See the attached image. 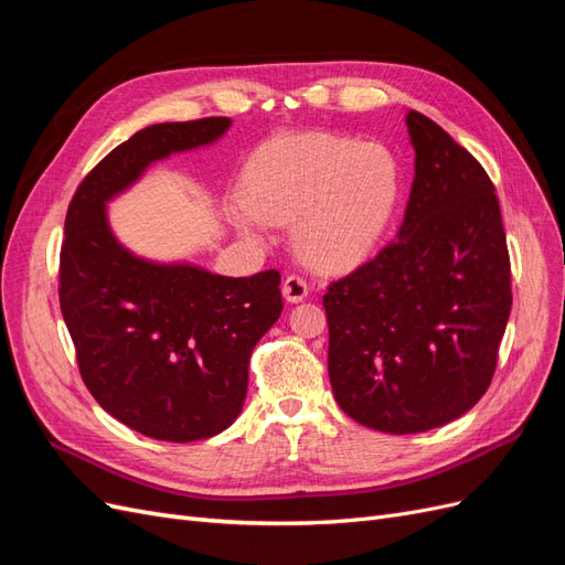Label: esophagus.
<instances>
[{
    "instance_id": "obj_1",
    "label": "esophagus",
    "mask_w": 565,
    "mask_h": 565,
    "mask_svg": "<svg viewBox=\"0 0 565 565\" xmlns=\"http://www.w3.org/2000/svg\"><path fill=\"white\" fill-rule=\"evenodd\" d=\"M282 295L287 301L299 303L309 297V282H306V278H301L299 273H289L282 282Z\"/></svg>"
}]
</instances>
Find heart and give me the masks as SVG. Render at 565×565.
<instances>
[{"mask_svg": "<svg viewBox=\"0 0 565 565\" xmlns=\"http://www.w3.org/2000/svg\"><path fill=\"white\" fill-rule=\"evenodd\" d=\"M403 188L388 146L344 134L311 131L266 143L249 160L245 195L231 216L247 233L262 218L292 224L306 262L341 268L361 262L382 241Z\"/></svg>", "mask_w": 565, "mask_h": 565, "instance_id": "b5f03b06", "label": "heart"}]
</instances>
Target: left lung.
Wrapping results in <instances>:
<instances>
[{"mask_svg": "<svg viewBox=\"0 0 565 565\" xmlns=\"http://www.w3.org/2000/svg\"><path fill=\"white\" fill-rule=\"evenodd\" d=\"M405 125L415 181L396 241L322 297L334 398L384 434L436 429L481 401L511 311L490 177L434 119L409 110Z\"/></svg>", "mask_w": 565, "mask_h": 565, "instance_id": "left-lung-1", "label": "left lung"}]
</instances>
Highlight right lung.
<instances>
[{
  "instance_id": "right-lung-1",
  "label": "right lung",
  "mask_w": 565,
  "mask_h": 565,
  "mask_svg": "<svg viewBox=\"0 0 565 565\" xmlns=\"http://www.w3.org/2000/svg\"><path fill=\"white\" fill-rule=\"evenodd\" d=\"M228 127V117H202L136 131L82 179L65 214L58 299L82 382L148 438H212L241 415L249 355L282 313L280 273L226 278L139 259L115 241L106 202L150 162Z\"/></svg>"
}]
</instances>
